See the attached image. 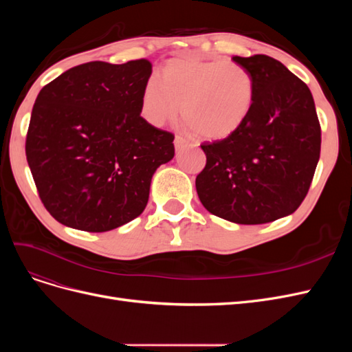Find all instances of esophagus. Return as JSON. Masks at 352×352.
<instances>
[{"instance_id": "1", "label": "esophagus", "mask_w": 352, "mask_h": 352, "mask_svg": "<svg viewBox=\"0 0 352 352\" xmlns=\"http://www.w3.org/2000/svg\"><path fill=\"white\" fill-rule=\"evenodd\" d=\"M186 144H188V142L184 140L182 136L176 135V138H175V148H176V150H180V148H184Z\"/></svg>"}]
</instances>
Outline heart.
<instances>
[{"label": "heart", "mask_w": 352, "mask_h": 352, "mask_svg": "<svg viewBox=\"0 0 352 352\" xmlns=\"http://www.w3.org/2000/svg\"><path fill=\"white\" fill-rule=\"evenodd\" d=\"M255 80L251 72L232 60L177 58L162 70V82L145 83L141 114L163 126L180 111L189 129L210 141L235 133L254 109Z\"/></svg>", "instance_id": "b5f03b06"}]
</instances>
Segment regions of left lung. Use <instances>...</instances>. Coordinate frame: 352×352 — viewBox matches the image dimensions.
Segmentation results:
<instances>
[{
  "label": "left lung",
  "instance_id": "obj_1",
  "mask_svg": "<svg viewBox=\"0 0 352 352\" xmlns=\"http://www.w3.org/2000/svg\"><path fill=\"white\" fill-rule=\"evenodd\" d=\"M255 80L248 120L221 141L204 142L195 179L201 204L238 225H263L301 206L320 158L322 131L307 85L269 56L232 57Z\"/></svg>",
  "mask_w": 352,
  "mask_h": 352
}]
</instances>
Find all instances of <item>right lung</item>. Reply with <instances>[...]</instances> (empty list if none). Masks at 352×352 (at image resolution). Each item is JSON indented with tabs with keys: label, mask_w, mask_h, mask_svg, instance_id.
Here are the masks:
<instances>
[{
	"label": "right lung",
	"mask_w": 352,
	"mask_h": 352,
	"mask_svg": "<svg viewBox=\"0 0 352 352\" xmlns=\"http://www.w3.org/2000/svg\"><path fill=\"white\" fill-rule=\"evenodd\" d=\"M148 60L91 61L38 94L26 158L42 204L61 225L107 232L145 210L155 170L175 157L173 133L141 117Z\"/></svg>",
	"instance_id": "right-lung-1"
}]
</instances>
